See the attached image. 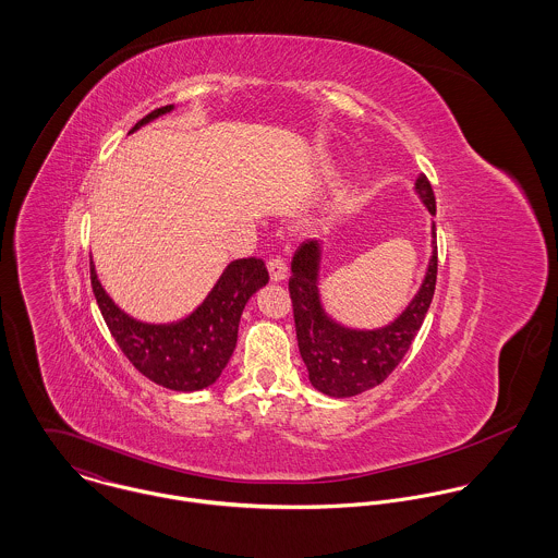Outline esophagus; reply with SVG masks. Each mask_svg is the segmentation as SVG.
<instances>
[{
  "label": "esophagus",
  "instance_id": "obj_1",
  "mask_svg": "<svg viewBox=\"0 0 558 558\" xmlns=\"http://www.w3.org/2000/svg\"><path fill=\"white\" fill-rule=\"evenodd\" d=\"M268 272H270V281L279 283L288 277V264L281 257H270L268 259Z\"/></svg>",
  "mask_w": 558,
  "mask_h": 558
}]
</instances>
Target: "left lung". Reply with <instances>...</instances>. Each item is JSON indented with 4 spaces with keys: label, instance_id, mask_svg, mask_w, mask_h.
<instances>
[{
    "label": "left lung",
    "instance_id": "8db88e82",
    "mask_svg": "<svg viewBox=\"0 0 558 558\" xmlns=\"http://www.w3.org/2000/svg\"><path fill=\"white\" fill-rule=\"evenodd\" d=\"M416 191L432 217L436 197L425 175L416 180ZM436 239V223L432 226ZM438 251L434 246L425 281L410 307L393 324L380 330H350L326 318L319 305L318 244L303 242L292 257L290 299L294 310L296 339L307 365L312 385L330 398H352L385 383L412 345L436 290Z\"/></svg>",
    "mask_w": 558,
    "mask_h": 558
}]
</instances>
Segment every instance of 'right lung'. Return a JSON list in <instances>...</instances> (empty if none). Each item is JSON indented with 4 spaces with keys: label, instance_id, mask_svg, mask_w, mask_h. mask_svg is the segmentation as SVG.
Segmentation results:
<instances>
[{
    "label": "right lung",
    "instance_id": "right-lung-1",
    "mask_svg": "<svg viewBox=\"0 0 558 558\" xmlns=\"http://www.w3.org/2000/svg\"><path fill=\"white\" fill-rule=\"evenodd\" d=\"M171 111L159 107L142 118L133 131ZM92 292L109 332L140 374L171 391L210 387L226 369L239 339V322L246 301L268 283V270L257 257L232 262L208 299L175 324H144L120 312L98 283L89 262Z\"/></svg>",
    "mask_w": 558,
    "mask_h": 558
}]
</instances>
